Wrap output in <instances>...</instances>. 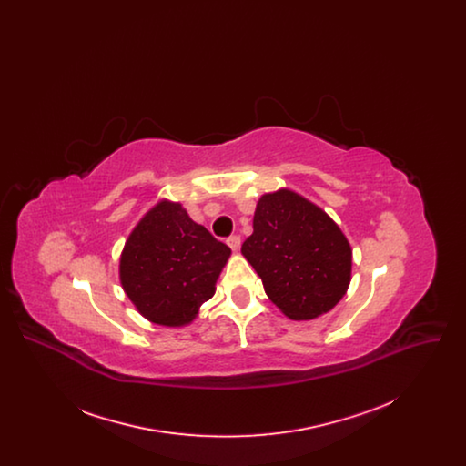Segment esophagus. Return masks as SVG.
Here are the masks:
<instances>
[{
	"label": "esophagus",
	"instance_id": "obj_1",
	"mask_svg": "<svg viewBox=\"0 0 466 466\" xmlns=\"http://www.w3.org/2000/svg\"><path fill=\"white\" fill-rule=\"evenodd\" d=\"M227 244L230 246L232 251H238L239 246H241V238H239V236H230V238L227 239Z\"/></svg>",
	"mask_w": 466,
	"mask_h": 466
}]
</instances>
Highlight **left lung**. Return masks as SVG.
Listing matches in <instances>:
<instances>
[{
    "instance_id": "1",
    "label": "left lung",
    "mask_w": 466,
    "mask_h": 466,
    "mask_svg": "<svg viewBox=\"0 0 466 466\" xmlns=\"http://www.w3.org/2000/svg\"><path fill=\"white\" fill-rule=\"evenodd\" d=\"M241 253L260 276L268 300L293 321L332 310L351 283L348 238L319 206L289 188L258 199L253 234Z\"/></svg>"
}]
</instances>
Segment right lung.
Here are the masks:
<instances>
[{"label":"right lung","instance_id":"obj_1","mask_svg":"<svg viewBox=\"0 0 466 466\" xmlns=\"http://www.w3.org/2000/svg\"><path fill=\"white\" fill-rule=\"evenodd\" d=\"M230 248L173 200L154 204L124 244L118 278L136 310L162 327H187L215 295Z\"/></svg>","mask_w":466,"mask_h":466}]
</instances>
